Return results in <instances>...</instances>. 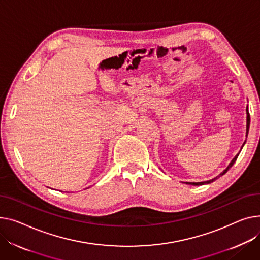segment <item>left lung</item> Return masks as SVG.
Masks as SVG:
<instances>
[{
  "label": "left lung",
  "instance_id": "1",
  "mask_svg": "<svg viewBox=\"0 0 260 260\" xmlns=\"http://www.w3.org/2000/svg\"><path fill=\"white\" fill-rule=\"evenodd\" d=\"M247 136H248V133H249V128H250V114H249V110H248V107H247ZM245 143H246V141L244 142V144H243V146L245 145ZM243 146H241V148H243ZM238 154L239 153H237L235 157L233 158V160L230 162V164L228 165V167L224 169L220 175H218L217 177H215L214 179H211V180H209V181H206V182H198V183H188V182H186V184H189V185H194V186H200V185H204V184H210V183H212V182H214L215 180H217L219 177H221V176H223L224 174H226V172L233 166V164L235 163V161H236V159H237V157H238Z\"/></svg>",
  "mask_w": 260,
  "mask_h": 260
}]
</instances>
